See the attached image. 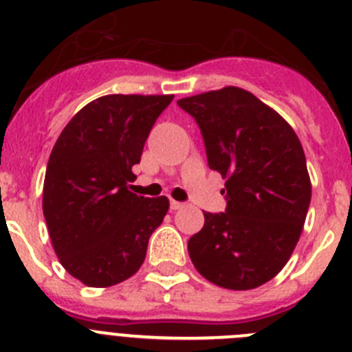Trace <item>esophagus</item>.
<instances>
[{
	"instance_id": "1",
	"label": "esophagus",
	"mask_w": 352,
	"mask_h": 352,
	"mask_svg": "<svg viewBox=\"0 0 352 352\" xmlns=\"http://www.w3.org/2000/svg\"><path fill=\"white\" fill-rule=\"evenodd\" d=\"M183 202H178V201H174V199H170V209H173V211H176V209H182L183 208Z\"/></svg>"
}]
</instances>
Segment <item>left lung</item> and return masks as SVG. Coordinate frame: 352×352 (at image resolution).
Instances as JSON below:
<instances>
[{
	"mask_svg": "<svg viewBox=\"0 0 352 352\" xmlns=\"http://www.w3.org/2000/svg\"><path fill=\"white\" fill-rule=\"evenodd\" d=\"M178 104L201 127L209 167L227 179V211L204 212V227L188 241L190 260L221 288L265 285L288 263L311 204L300 140L276 109L241 87Z\"/></svg>",
	"mask_w": 352,
	"mask_h": 352,
	"instance_id": "obj_1",
	"label": "left lung"
}]
</instances>
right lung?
I'll list each match as a JSON object with an SVG mask.
<instances>
[{
	"label": "right lung",
	"mask_w": 352,
	"mask_h": 352,
	"mask_svg": "<svg viewBox=\"0 0 352 352\" xmlns=\"http://www.w3.org/2000/svg\"><path fill=\"white\" fill-rule=\"evenodd\" d=\"M173 98L102 96L67 122L52 148L43 216L60 265L85 286L108 288L134 276L150 235L169 211L166 195H136L129 182Z\"/></svg>",
	"instance_id": "1"
}]
</instances>
